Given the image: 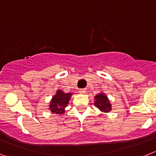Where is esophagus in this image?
Here are the masks:
<instances>
[{
	"label": "esophagus",
	"instance_id": "obj_1",
	"mask_svg": "<svg viewBox=\"0 0 156 156\" xmlns=\"http://www.w3.org/2000/svg\"><path fill=\"white\" fill-rule=\"evenodd\" d=\"M85 92H86V91H85V89H84V88H82V89H79V90H78V92H79L80 94H85Z\"/></svg>",
	"mask_w": 156,
	"mask_h": 156
}]
</instances>
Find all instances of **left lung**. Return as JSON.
Masks as SVG:
<instances>
[{
    "label": "left lung",
    "mask_w": 156,
    "mask_h": 156,
    "mask_svg": "<svg viewBox=\"0 0 156 156\" xmlns=\"http://www.w3.org/2000/svg\"><path fill=\"white\" fill-rule=\"evenodd\" d=\"M94 99H95L94 105L101 112H102V113H109V111H111V102L109 101V98L107 97V95L104 92H101L97 95H95Z\"/></svg>",
    "instance_id": "1"
}]
</instances>
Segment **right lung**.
Returning <instances> with one entry per match:
<instances>
[{
	"mask_svg": "<svg viewBox=\"0 0 156 156\" xmlns=\"http://www.w3.org/2000/svg\"><path fill=\"white\" fill-rule=\"evenodd\" d=\"M73 93H65L64 91L58 89L55 95L52 97L49 108L52 113L57 115H63L65 113V108L68 106Z\"/></svg>",
	"mask_w": 156,
	"mask_h": 156,
	"instance_id": "right-lung-1",
	"label": "right lung"
}]
</instances>
